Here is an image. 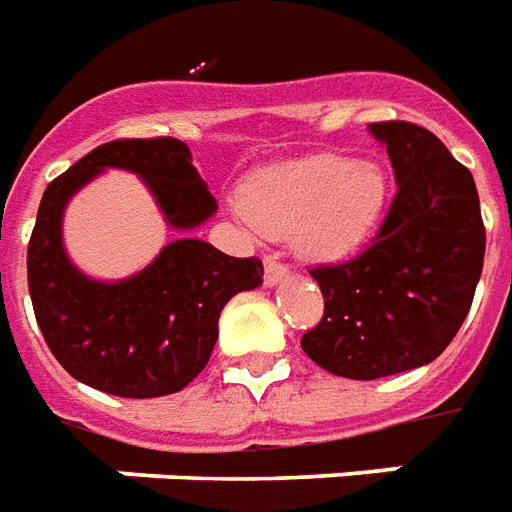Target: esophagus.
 <instances>
[{
  "label": "esophagus",
  "instance_id": "obj_1",
  "mask_svg": "<svg viewBox=\"0 0 512 512\" xmlns=\"http://www.w3.org/2000/svg\"><path fill=\"white\" fill-rule=\"evenodd\" d=\"M266 285L274 287L279 285V282H285L287 276H290V268L285 266V263H279V257L276 255H266Z\"/></svg>",
  "mask_w": 512,
  "mask_h": 512
}]
</instances>
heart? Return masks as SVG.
Here are the masks:
<instances>
[{"instance_id":"obj_1","label":"heart","mask_w":512,"mask_h":512,"mask_svg":"<svg viewBox=\"0 0 512 512\" xmlns=\"http://www.w3.org/2000/svg\"><path fill=\"white\" fill-rule=\"evenodd\" d=\"M388 198L380 162L320 151L255 170L241 187V211L260 233L290 236L306 260L333 263L374 236Z\"/></svg>"}]
</instances>
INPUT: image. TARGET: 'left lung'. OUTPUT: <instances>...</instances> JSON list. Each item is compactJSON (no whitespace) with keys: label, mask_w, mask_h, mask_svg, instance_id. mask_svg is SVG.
Listing matches in <instances>:
<instances>
[{"label":"left lung","mask_w":512,"mask_h":512,"mask_svg":"<svg viewBox=\"0 0 512 512\" xmlns=\"http://www.w3.org/2000/svg\"><path fill=\"white\" fill-rule=\"evenodd\" d=\"M396 198L372 246L312 268L325 298L301 347L325 372L377 380L426 366L464 323L486 255L475 179L445 143L410 121H377Z\"/></svg>","instance_id":"1"}]
</instances>
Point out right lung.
Returning a JSON list of instances; mask_svg holds the SVG:
<instances>
[{
	"instance_id": "1",
	"label": "right lung",
	"mask_w": 512,
	"mask_h": 512,
	"mask_svg": "<svg viewBox=\"0 0 512 512\" xmlns=\"http://www.w3.org/2000/svg\"><path fill=\"white\" fill-rule=\"evenodd\" d=\"M108 168L135 173L173 230L187 233L217 211L187 143H102L43 192L26 255L34 317L56 361L83 385L124 399L168 396L206 369L219 314L236 293L263 285V263L184 236L127 279L86 276L64 252L62 217L75 192Z\"/></svg>"
}]
</instances>
